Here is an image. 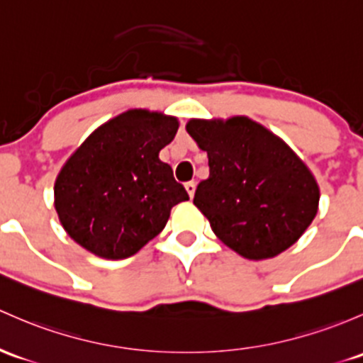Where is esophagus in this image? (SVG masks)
Here are the masks:
<instances>
[{
  "label": "esophagus",
  "instance_id": "obj_1",
  "mask_svg": "<svg viewBox=\"0 0 363 363\" xmlns=\"http://www.w3.org/2000/svg\"><path fill=\"white\" fill-rule=\"evenodd\" d=\"M184 188H186V191H188L189 198H193L194 196V189H196V184H194V182H186Z\"/></svg>",
  "mask_w": 363,
  "mask_h": 363
}]
</instances>
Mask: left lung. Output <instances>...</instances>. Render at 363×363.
Wrapping results in <instances>:
<instances>
[{
    "instance_id": "1",
    "label": "left lung",
    "mask_w": 363,
    "mask_h": 363,
    "mask_svg": "<svg viewBox=\"0 0 363 363\" xmlns=\"http://www.w3.org/2000/svg\"><path fill=\"white\" fill-rule=\"evenodd\" d=\"M186 130L208 156V179L193 203L217 238L250 261L281 254L318 212L320 188L306 163L249 116L188 121Z\"/></svg>"
}]
</instances>
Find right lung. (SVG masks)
<instances>
[{
    "label": "right lung",
    "instance_id": "add662e5",
    "mask_svg": "<svg viewBox=\"0 0 363 363\" xmlns=\"http://www.w3.org/2000/svg\"><path fill=\"white\" fill-rule=\"evenodd\" d=\"M179 120L128 109L102 123L64 163L53 203L67 235L102 259L137 254L162 233L174 205L189 200L160 151Z\"/></svg>",
    "mask_w": 363,
    "mask_h": 363
}]
</instances>
